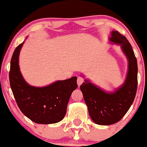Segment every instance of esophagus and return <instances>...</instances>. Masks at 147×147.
<instances>
[{
    "label": "esophagus",
    "instance_id": "1",
    "mask_svg": "<svg viewBox=\"0 0 147 147\" xmlns=\"http://www.w3.org/2000/svg\"><path fill=\"white\" fill-rule=\"evenodd\" d=\"M84 79L83 77H81V76L78 77L77 83H78V86H80V85L82 84V83L84 82Z\"/></svg>",
    "mask_w": 147,
    "mask_h": 147
}]
</instances>
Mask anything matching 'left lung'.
I'll return each instance as SVG.
<instances>
[{"label": "left lung", "instance_id": "1", "mask_svg": "<svg viewBox=\"0 0 147 147\" xmlns=\"http://www.w3.org/2000/svg\"><path fill=\"white\" fill-rule=\"evenodd\" d=\"M110 41L121 45L129 61V70L125 83L115 93H108L85 80L80 85L90 118L96 124H115L124 117L133 104L138 87V64L132 47L124 35L112 31Z\"/></svg>", "mask_w": 147, "mask_h": 147}]
</instances>
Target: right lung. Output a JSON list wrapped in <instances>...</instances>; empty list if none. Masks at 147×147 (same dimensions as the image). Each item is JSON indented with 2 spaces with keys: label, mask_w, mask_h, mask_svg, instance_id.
Masks as SVG:
<instances>
[{
  "label": "right lung",
  "mask_w": 147,
  "mask_h": 147,
  "mask_svg": "<svg viewBox=\"0 0 147 147\" xmlns=\"http://www.w3.org/2000/svg\"><path fill=\"white\" fill-rule=\"evenodd\" d=\"M23 43L16 47L11 59L9 82L14 98L22 112L39 124L59 122L66 114L72 92L78 87L77 77L60 80L38 88L28 85L20 71L18 58Z\"/></svg>",
  "instance_id": "right-lung-1"
}]
</instances>
